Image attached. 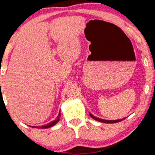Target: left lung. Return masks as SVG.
Instances as JSON below:
<instances>
[{"label": "left lung", "instance_id": "obj_1", "mask_svg": "<svg viewBox=\"0 0 155 155\" xmlns=\"http://www.w3.org/2000/svg\"><path fill=\"white\" fill-rule=\"evenodd\" d=\"M89 115H90L91 117H92V118L94 119V120L99 121V122H102V123H105V124H115V123H118V122H120V121L124 120L125 118H123V119H118V120H105V119H102V118H97V117L94 116L92 114H91L90 113H89Z\"/></svg>", "mask_w": 155, "mask_h": 155}]
</instances>
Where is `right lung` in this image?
Returning <instances> with one entry per match:
<instances>
[{
    "mask_svg": "<svg viewBox=\"0 0 155 155\" xmlns=\"http://www.w3.org/2000/svg\"><path fill=\"white\" fill-rule=\"evenodd\" d=\"M60 118H61V110H60L56 119L53 120V121H51V122L49 123V124H48L47 125H44V126H30V127L37 128H50V127H53V126H55V125L60 120Z\"/></svg>",
    "mask_w": 155,
    "mask_h": 155,
    "instance_id": "obj_1",
    "label": "right lung"
}]
</instances>
